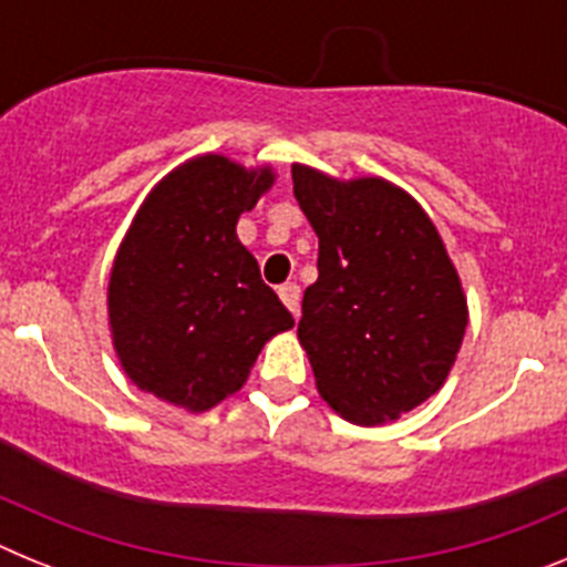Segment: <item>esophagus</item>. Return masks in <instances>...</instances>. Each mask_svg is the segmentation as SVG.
Wrapping results in <instances>:
<instances>
[{"label": "esophagus", "mask_w": 567, "mask_h": 567, "mask_svg": "<svg viewBox=\"0 0 567 567\" xmlns=\"http://www.w3.org/2000/svg\"><path fill=\"white\" fill-rule=\"evenodd\" d=\"M278 295H280V300L287 303L289 312L298 318V309H300V287H298V284H284V287L278 289Z\"/></svg>", "instance_id": "34e87169"}]
</instances>
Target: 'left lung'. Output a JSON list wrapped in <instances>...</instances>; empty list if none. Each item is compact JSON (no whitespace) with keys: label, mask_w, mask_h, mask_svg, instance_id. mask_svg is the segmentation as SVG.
<instances>
[{"label":"left lung","mask_w":567,"mask_h":567,"mask_svg":"<svg viewBox=\"0 0 567 567\" xmlns=\"http://www.w3.org/2000/svg\"><path fill=\"white\" fill-rule=\"evenodd\" d=\"M292 182L318 233L298 338L320 398L360 425L412 412L449 378L468 327L437 229L383 178L334 182L295 164Z\"/></svg>","instance_id":"8db88e82"}]
</instances>
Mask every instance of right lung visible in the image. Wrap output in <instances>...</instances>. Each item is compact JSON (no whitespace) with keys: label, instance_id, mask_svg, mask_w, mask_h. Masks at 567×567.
Returning a JSON list of instances; mask_svg holds the SVG:
<instances>
[{"label":"right lung","instance_id":"right-lung-1","mask_svg":"<svg viewBox=\"0 0 567 567\" xmlns=\"http://www.w3.org/2000/svg\"><path fill=\"white\" fill-rule=\"evenodd\" d=\"M269 169L202 155L150 193L115 255L110 327L138 389L204 412L238 392L272 334L295 320L235 235Z\"/></svg>","mask_w":567,"mask_h":567}]
</instances>
